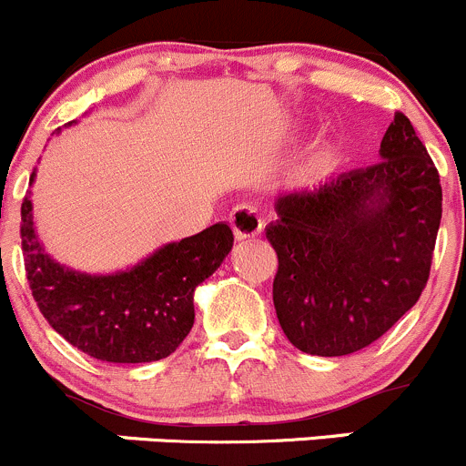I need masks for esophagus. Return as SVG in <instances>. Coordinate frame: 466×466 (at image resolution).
Segmentation results:
<instances>
[{
    "label": "esophagus",
    "mask_w": 466,
    "mask_h": 466,
    "mask_svg": "<svg viewBox=\"0 0 466 466\" xmlns=\"http://www.w3.org/2000/svg\"><path fill=\"white\" fill-rule=\"evenodd\" d=\"M231 228L238 239H248V238H256L262 231V219L258 215V210L253 206L242 204V206H235L231 218Z\"/></svg>",
    "instance_id": "obj_1"
}]
</instances>
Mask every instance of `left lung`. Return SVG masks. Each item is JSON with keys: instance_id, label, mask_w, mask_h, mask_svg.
<instances>
[{"instance_id": "left-lung-1", "label": "left lung", "mask_w": 466, "mask_h": 466, "mask_svg": "<svg viewBox=\"0 0 466 466\" xmlns=\"http://www.w3.org/2000/svg\"><path fill=\"white\" fill-rule=\"evenodd\" d=\"M376 165L276 197L274 308L310 356H349L419 301L441 219L440 174L403 113Z\"/></svg>"}]
</instances>
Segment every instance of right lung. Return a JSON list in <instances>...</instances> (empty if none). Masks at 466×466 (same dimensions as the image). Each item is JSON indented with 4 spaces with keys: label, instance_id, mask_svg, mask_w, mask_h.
I'll return each instance as SVG.
<instances>
[{
    "label": "right lung",
    "instance_id": "1",
    "mask_svg": "<svg viewBox=\"0 0 466 466\" xmlns=\"http://www.w3.org/2000/svg\"><path fill=\"white\" fill-rule=\"evenodd\" d=\"M70 122L67 127H72ZM35 181V169L29 186ZM22 251L40 312L72 347L104 362H154L178 349L195 324V289L233 248L227 222L156 248L137 265L87 274L45 251L31 192L22 201Z\"/></svg>",
    "mask_w": 466,
    "mask_h": 466
}]
</instances>
